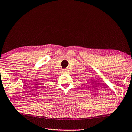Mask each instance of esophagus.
<instances>
[{"mask_svg":"<svg viewBox=\"0 0 132 132\" xmlns=\"http://www.w3.org/2000/svg\"><path fill=\"white\" fill-rule=\"evenodd\" d=\"M67 69H64V70H62V72H67Z\"/></svg>","mask_w":132,"mask_h":132,"instance_id":"1","label":"esophagus"}]
</instances>
